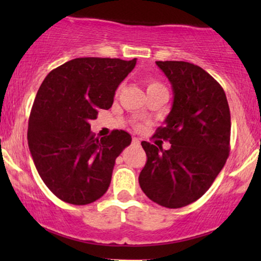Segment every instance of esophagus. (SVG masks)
Returning <instances> with one entry per match:
<instances>
[{
	"mask_svg": "<svg viewBox=\"0 0 261 261\" xmlns=\"http://www.w3.org/2000/svg\"><path fill=\"white\" fill-rule=\"evenodd\" d=\"M133 145L134 146H140V140L136 139V137H134V139H133Z\"/></svg>",
	"mask_w": 261,
	"mask_h": 261,
	"instance_id": "esophagus-1",
	"label": "esophagus"
}]
</instances>
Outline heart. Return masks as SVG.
<instances>
[{
    "instance_id": "heart-1",
    "label": "heart",
    "mask_w": 261,
    "mask_h": 261,
    "mask_svg": "<svg viewBox=\"0 0 261 261\" xmlns=\"http://www.w3.org/2000/svg\"><path fill=\"white\" fill-rule=\"evenodd\" d=\"M155 88H164L163 85L162 83L158 82V81L155 80H148L147 81V91L148 89H155Z\"/></svg>"
}]
</instances>
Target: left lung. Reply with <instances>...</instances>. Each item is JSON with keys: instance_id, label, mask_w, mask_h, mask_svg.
<instances>
[{"instance_id": "obj_1", "label": "left lung", "mask_w": 261, "mask_h": 261, "mask_svg": "<svg viewBox=\"0 0 261 261\" xmlns=\"http://www.w3.org/2000/svg\"><path fill=\"white\" fill-rule=\"evenodd\" d=\"M172 83V110L154 136L170 148L142 141L147 162L139 176L148 199L184 207L212 185L229 155L230 113L226 93L212 76L185 61H157Z\"/></svg>"}]
</instances>
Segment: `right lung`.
<instances>
[{
    "mask_svg": "<svg viewBox=\"0 0 261 261\" xmlns=\"http://www.w3.org/2000/svg\"><path fill=\"white\" fill-rule=\"evenodd\" d=\"M136 65L109 58H79L54 68L37 93L28 122V145L47 188L72 205L107 193L115 160L131 143L124 130L94 137L89 121L113 106L119 85Z\"/></svg>",
    "mask_w": 261,
    "mask_h": 261,
    "instance_id": "obj_1",
    "label": "right lung"
}]
</instances>
